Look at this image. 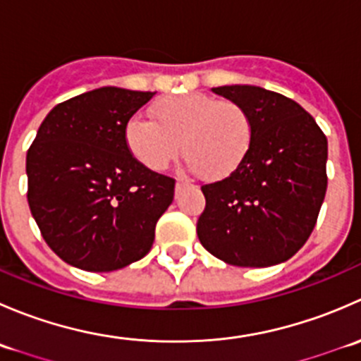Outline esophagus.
<instances>
[{
	"label": "esophagus",
	"instance_id": "esophagus-1",
	"mask_svg": "<svg viewBox=\"0 0 361 361\" xmlns=\"http://www.w3.org/2000/svg\"><path fill=\"white\" fill-rule=\"evenodd\" d=\"M188 183H190V181H188V180H178L176 181V194L181 190V188L185 187V185H188Z\"/></svg>",
	"mask_w": 361,
	"mask_h": 361
}]
</instances>
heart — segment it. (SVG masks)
I'll return each instance as SVG.
<instances>
[{"label": "heart", "instance_id": "b5f03b06", "mask_svg": "<svg viewBox=\"0 0 361 361\" xmlns=\"http://www.w3.org/2000/svg\"><path fill=\"white\" fill-rule=\"evenodd\" d=\"M152 111L157 123L134 115L123 129L127 150L147 169H166L181 152V141L190 169L209 180L232 174L248 155L253 123L234 101L202 92L176 94L159 99Z\"/></svg>", "mask_w": 361, "mask_h": 361}]
</instances>
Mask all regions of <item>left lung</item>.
<instances>
[{"instance_id": "1", "label": "left lung", "mask_w": 361, "mask_h": 361, "mask_svg": "<svg viewBox=\"0 0 361 361\" xmlns=\"http://www.w3.org/2000/svg\"><path fill=\"white\" fill-rule=\"evenodd\" d=\"M213 92L248 111L253 140L231 176L202 187L199 241L225 264L278 265L305 245L318 220L326 192V137L283 94L257 85L214 87Z\"/></svg>"}]
</instances>
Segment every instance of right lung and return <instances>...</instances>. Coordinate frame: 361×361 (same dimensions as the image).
<instances>
[{
	"label": "right lung",
	"instance_id": "right-lung-1",
	"mask_svg": "<svg viewBox=\"0 0 361 361\" xmlns=\"http://www.w3.org/2000/svg\"><path fill=\"white\" fill-rule=\"evenodd\" d=\"M155 92L99 87L57 104L25 157L27 202L43 239L73 267L110 272L140 260L174 199V180L141 166L123 129Z\"/></svg>",
	"mask_w": 361,
	"mask_h": 361
}]
</instances>
